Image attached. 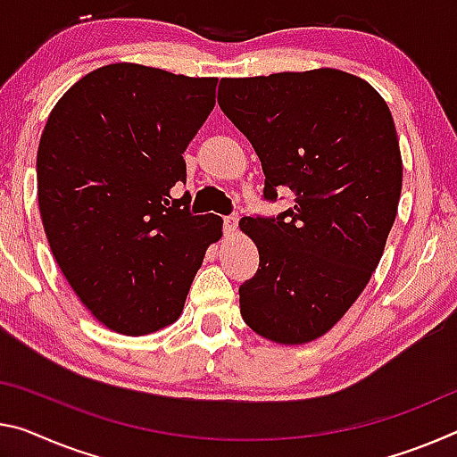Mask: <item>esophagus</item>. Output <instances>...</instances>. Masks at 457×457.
Instances as JSON below:
<instances>
[{"mask_svg": "<svg viewBox=\"0 0 457 457\" xmlns=\"http://www.w3.org/2000/svg\"><path fill=\"white\" fill-rule=\"evenodd\" d=\"M237 221H240V217H237L236 213L223 217V231H226L228 236L234 234V231L237 229Z\"/></svg>", "mask_w": 457, "mask_h": 457, "instance_id": "1", "label": "esophagus"}]
</instances>
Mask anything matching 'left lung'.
<instances>
[{"label": "left lung", "instance_id": "1", "mask_svg": "<svg viewBox=\"0 0 457 457\" xmlns=\"http://www.w3.org/2000/svg\"><path fill=\"white\" fill-rule=\"evenodd\" d=\"M221 112L262 162L277 217H244L258 245L240 287L244 321L277 344H305L342 320L370 280L393 228L403 162L393 115L374 87L337 69L221 79Z\"/></svg>", "mask_w": 457, "mask_h": 457}]
</instances>
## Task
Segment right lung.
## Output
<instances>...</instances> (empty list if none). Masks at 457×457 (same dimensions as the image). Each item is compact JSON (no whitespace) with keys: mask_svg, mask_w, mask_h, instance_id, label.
<instances>
[{"mask_svg":"<svg viewBox=\"0 0 457 457\" xmlns=\"http://www.w3.org/2000/svg\"><path fill=\"white\" fill-rule=\"evenodd\" d=\"M217 79L115 62L85 75L50 112L36 156L50 250L107 328L146 336L179 320L220 215L170 189L215 105Z\"/></svg>","mask_w":457,"mask_h":457,"instance_id":"right-lung-1","label":"right lung"}]
</instances>
